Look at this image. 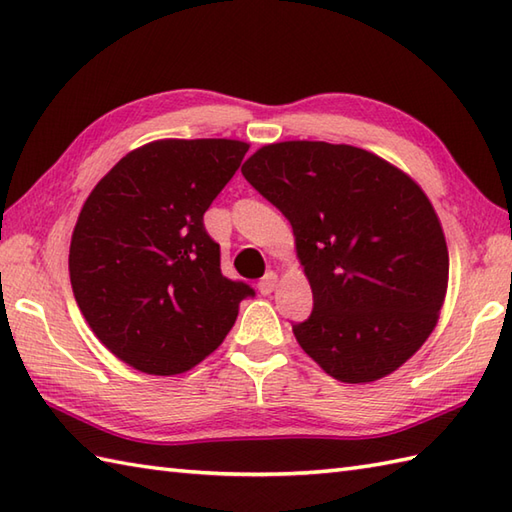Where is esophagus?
I'll return each mask as SVG.
<instances>
[{"instance_id":"esophagus-1","label":"esophagus","mask_w":512,"mask_h":512,"mask_svg":"<svg viewBox=\"0 0 512 512\" xmlns=\"http://www.w3.org/2000/svg\"><path fill=\"white\" fill-rule=\"evenodd\" d=\"M257 288L262 295H270V292L277 288V273H266L262 279H259Z\"/></svg>"}]
</instances>
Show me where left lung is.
I'll return each instance as SVG.
<instances>
[{"label": "left lung", "mask_w": 512, "mask_h": 512, "mask_svg": "<svg viewBox=\"0 0 512 512\" xmlns=\"http://www.w3.org/2000/svg\"><path fill=\"white\" fill-rule=\"evenodd\" d=\"M244 178L288 217L314 308L297 343L341 383H372L429 339L449 250L427 195L372 151L321 140L257 149Z\"/></svg>", "instance_id": "obj_1"}]
</instances>
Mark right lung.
<instances>
[{"mask_svg": "<svg viewBox=\"0 0 512 512\" xmlns=\"http://www.w3.org/2000/svg\"><path fill=\"white\" fill-rule=\"evenodd\" d=\"M248 143L165 138L129 151L85 200L70 281L85 321L138 372H189L222 345L255 292L222 275L204 213Z\"/></svg>", "mask_w": 512, "mask_h": 512, "instance_id": "1", "label": "right lung"}]
</instances>
